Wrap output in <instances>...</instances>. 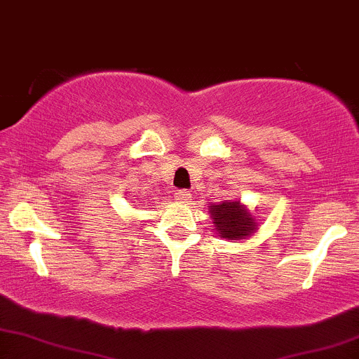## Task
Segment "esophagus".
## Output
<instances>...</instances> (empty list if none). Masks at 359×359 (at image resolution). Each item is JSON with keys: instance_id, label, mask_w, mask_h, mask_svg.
I'll use <instances>...</instances> for the list:
<instances>
[{"instance_id": "34e87169", "label": "esophagus", "mask_w": 359, "mask_h": 359, "mask_svg": "<svg viewBox=\"0 0 359 359\" xmlns=\"http://www.w3.org/2000/svg\"><path fill=\"white\" fill-rule=\"evenodd\" d=\"M192 197V194L189 191H184V189H180V191H175V199L180 201V203H189Z\"/></svg>"}]
</instances>
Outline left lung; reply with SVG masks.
I'll use <instances>...</instances> for the list:
<instances>
[{"label": "left lung", "instance_id": "left-lung-1", "mask_svg": "<svg viewBox=\"0 0 359 359\" xmlns=\"http://www.w3.org/2000/svg\"><path fill=\"white\" fill-rule=\"evenodd\" d=\"M212 222L216 226V231L224 240H245L246 236L257 231V221L251 216L248 209L240 201H222L219 204L209 205Z\"/></svg>", "mask_w": 359, "mask_h": 359}]
</instances>
